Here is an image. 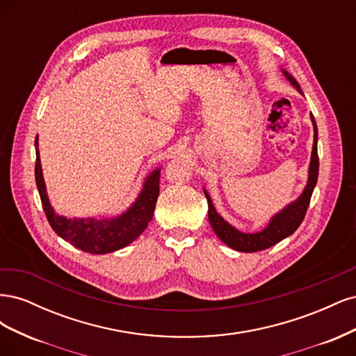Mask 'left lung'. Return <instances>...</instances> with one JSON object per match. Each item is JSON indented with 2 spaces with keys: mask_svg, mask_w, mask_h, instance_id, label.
Instances as JSON below:
<instances>
[{
  "mask_svg": "<svg viewBox=\"0 0 356 356\" xmlns=\"http://www.w3.org/2000/svg\"><path fill=\"white\" fill-rule=\"evenodd\" d=\"M282 74L291 83V86H293V88L298 93L303 95L300 84L296 81L293 75H291L285 70H282ZM310 120H312V124H314V147H312V156H310V163H309L306 187L303 191H301V195L296 200L288 203L284 209L276 212L263 230L254 232V233H243L236 227H233L230 222L225 221L217 212V209H215L213 203H212V199L209 196V193L207 191V188H203V193H204V196H207L208 207H209L208 218H209L211 227L215 232V234H217L221 239V242L230 246L232 250L241 251V252H255V251L267 250V248L273 246L275 243L288 238L289 234H293L298 229L301 221H303L310 197H312V193H314V188L316 186L318 172H319L318 127H316L315 118L312 114H310Z\"/></svg>",
  "mask_w": 356,
  "mask_h": 356,
  "instance_id": "obj_1",
  "label": "left lung"
}]
</instances>
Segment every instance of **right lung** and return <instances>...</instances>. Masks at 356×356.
I'll return each instance as SVG.
<instances>
[{
	"instance_id": "right-lung-1",
	"label": "right lung",
	"mask_w": 356,
	"mask_h": 356,
	"mask_svg": "<svg viewBox=\"0 0 356 356\" xmlns=\"http://www.w3.org/2000/svg\"><path fill=\"white\" fill-rule=\"evenodd\" d=\"M35 182L41 197L42 209L51 225V229L63 241L72 246L90 254H108L131 245L139 238L148 222L153 220L156 202L159 197L160 168L149 172L144 179L141 191L135 202L124 212L117 217H89V218H68L59 215L50 204L44 177H42L38 136L35 138Z\"/></svg>"
}]
</instances>
